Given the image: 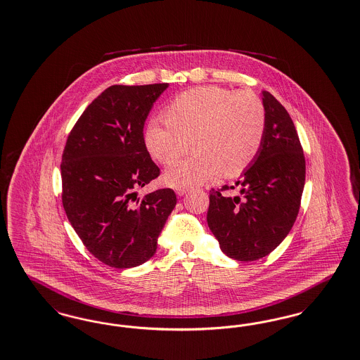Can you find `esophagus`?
I'll return each instance as SVG.
<instances>
[{"label":"esophagus","mask_w":360,"mask_h":360,"mask_svg":"<svg viewBox=\"0 0 360 360\" xmlns=\"http://www.w3.org/2000/svg\"><path fill=\"white\" fill-rule=\"evenodd\" d=\"M187 193V188H178L176 190V194H178V197H182V195H185Z\"/></svg>","instance_id":"1"}]
</instances>
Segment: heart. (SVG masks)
I'll return each mask as SVG.
<instances>
[{"label":"heart","mask_w":360,"mask_h":360,"mask_svg":"<svg viewBox=\"0 0 360 360\" xmlns=\"http://www.w3.org/2000/svg\"><path fill=\"white\" fill-rule=\"evenodd\" d=\"M166 117L150 120L144 129L151 157L170 166L186 153L191 141L197 153L165 174V182L175 188L198 186L221 170L228 176L240 175L257 157L266 127L265 107L255 92L217 86L178 95Z\"/></svg>","instance_id":"1"}]
</instances>
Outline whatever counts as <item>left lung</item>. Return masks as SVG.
<instances>
[{"mask_svg":"<svg viewBox=\"0 0 360 360\" xmlns=\"http://www.w3.org/2000/svg\"><path fill=\"white\" fill-rule=\"evenodd\" d=\"M266 114L264 142L256 159L231 186L210 190L207 225L221 250L237 261L268 256L292 229L305 184V158L296 127L283 104L262 91ZM238 186L245 195L221 193Z\"/></svg>","mask_w":360,"mask_h":360,"instance_id":"obj_1","label":"left lung"}]
</instances>
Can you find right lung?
I'll use <instances>...</instances> for the list:
<instances>
[{"label": "right lung", "instance_id": "1", "mask_svg": "<svg viewBox=\"0 0 360 360\" xmlns=\"http://www.w3.org/2000/svg\"><path fill=\"white\" fill-rule=\"evenodd\" d=\"M167 83L111 86L92 101L68 135L61 158L63 206L89 253L117 269L151 259L176 195L159 188L143 138L144 122Z\"/></svg>", "mask_w": 360, "mask_h": 360}]
</instances>
